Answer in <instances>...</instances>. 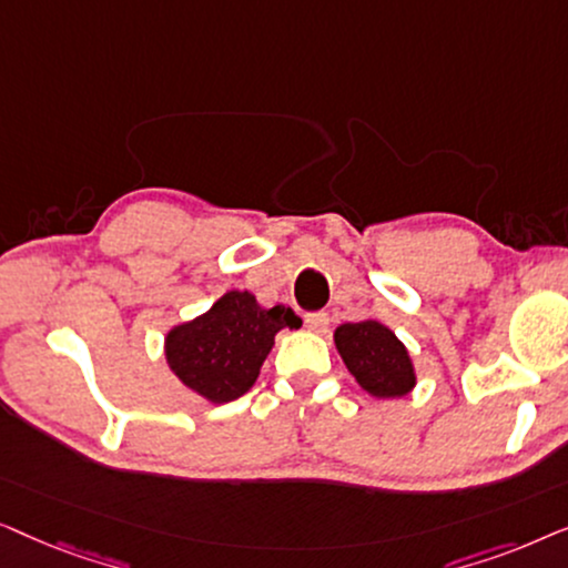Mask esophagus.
<instances>
[{
    "instance_id": "1",
    "label": "esophagus",
    "mask_w": 568,
    "mask_h": 568,
    "mask_svg": "<svg viewBox=\"0 0 568 568\" xmlns=\"http://www.w3.org/2000/svg\"><path fill=\"white\" fill-rule=\"evenodd\" d=\"M328 315L325 313H307L305 315V325H307V331H313V333H325L328 331Z\"/></svg>"
}]
</instances>
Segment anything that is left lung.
Listing matches in <instances>:
<instances>
[{
  "label": "left lung",
  "instance_id": "1",
  "mask_svg": "<svg viewBox=\"0 0 568 568\" xmlns=\"http://www.w3.org/2000/svg\"><path fill=\"white\" fill-rule=\"evenodd\" d=\"M336 348L362 390L375 398H400L416 385V369L403 341L379 321L344 323L333 333Z\"/></svg>",
  "mask_w": 568,
  "mask_h": 568
}]
</instances>
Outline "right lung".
<instances>
[{
    "mask_svg": "<svg viewBox=\"0 0 568 568\" xmlns=\"http://www.w3.org/2000/svg\"><path fill=\"white\" fill-rule=\"evenodd\" d=\"M290 307H261L251 292L222 294L204 315L165 336V359L175 377L201 398L230 403L251 390L282 328H300Z\"/></svg>",
    "mask_w": 568,
    "mask_h": 568,
    "instance_id": "1",
    "label": "right lung"
}]
</instances>
